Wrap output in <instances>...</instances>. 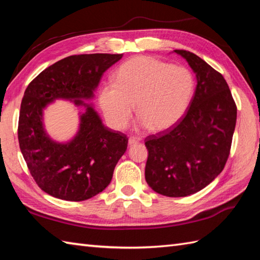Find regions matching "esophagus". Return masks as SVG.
Here are the masks:
<instances>
[{
	"label": "esophagus",
	"instance_id": "34e87169",
	"mask_svg": "<svg viewBox=\"0 0 260 260\" xmlns=\"http://www.w3.org/2000/svg\"><path fill=\"white\" fill-rule=\"evenodd\" d=\"M140 142V139H137V137H131V139L128 140V145L132 146V145H135L137 144V143Z\"/></svg>",
	"mask_w": 260,
	"mask_h": 260
}]
</instances>
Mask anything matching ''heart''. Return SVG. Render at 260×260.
<instances>
[{
  "instance_id": "b5f03b06",
  "label": "heart",
  "mask_w": 260,
  "mask_h": 260,
  "mask_svg": "<svg viewBox=\"0 0 260 260\" xmlns=\"http://www.w3.org/2000/svg\"><path fill=\"white\" fill-rule=\"evenodd\" d=\"M194 89L196 79L189 69L139 56L120 66L116 82H104L98 92V104L115 129L125 128L136 104L142 127L165 132L183 117Z\"/></svg>"
}]
</instances>
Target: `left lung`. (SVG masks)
<instances>
[{"label":"left lung","mask_w":260,"mask_h":260,"mask_svg":"<svg viewBox=\"0 0 260 260\" xmlns=\"http://www.w3.org/2000/svg\"><path fill=\"white\" fill-rule=\"evenodd\" d=\"M196 74V92L178 124L148 136L145 180L165 197H187L217 178L227 162L237 107L227 81L197 54L174 50Z\"/></svg>","instance_id":"1"}]
</instances>
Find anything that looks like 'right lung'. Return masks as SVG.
Returning a JSON list of instances; mask_svg holds the SVG:
<instances>
[{
    "label": "right lung",
    "instance_id": "right-lung-1",
    "mask_svg": "<svg viewBox=\"0 0 260 260\" xmlns=\"http://www.w3.org/2000/svg\"><path fill=\"white\" fill-rule=\"evenodd\" d=\"M123 54L70 56L45 69L24 91L19 117V144L39 187L66 201H84L104 191L127 148L126 135L103 124L91 101L105 71ZM61 99L84 106L79 131L69 141L50 137L43 110Z\"/></svg>",
    "mask_w": 260,
    "mask_h": 260
}]
</instances>
